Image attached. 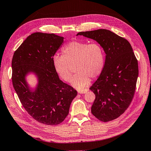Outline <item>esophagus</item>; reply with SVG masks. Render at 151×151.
Here are the masks:
<instances>
[{
    "label": "esophagus",
    "instance_id": "34e87169",
    "mask_svg": "<svg viewBox=\"0 0 151 151\" xmlns=\"http://www.w3.org/2000/svg\"><path fill=\"white\" fill-rule=\"evenodd\" d=\"M88 91V89H79L78 90V93L79 94H84L86 93H87Z\"/></svg>",
    "mask_w": 151,
    "mask_h": 151
}]
</instances>
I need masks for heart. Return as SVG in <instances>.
Listing matches in <instances>:
<instances>
[{"instance_id": "b5f03b06", "label": "heart", "mask_w": 151, "mask_h": 151, "mask_svg": "<svg viewBox=\"0 0 151 151\" xmlns=\"http://www.w3.org/2000/svg\"><path fill=\"white\" fill-rule=\"evenodd\" d=\"M63 55L53 57V65L58 76L65 82L72 77V67L75 65L76 74L72 77L71 84L77 89L84 88L90 78L96 79L102 73L105 57L103 48L96 43L74 41L62 49Z\"/></svg>"}]
</instances>
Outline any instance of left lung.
<instances>
[{
  "label": "left lung",
  "instance_id": "1",
  "mask_svg": "<svg viewBox=\"0 0 151 151\" xmlns=\"http://www.w3.org/2000/svg\"><path fill=\"white\" fill-rule=\"evenodd\" d=\"M78 35L95 40L106 54L103 70L90 88L96 96L91 113L100 121L115 120L129 106L135 91L139 67L131 45L104 29L80 32Z\"/></svg>",
  "mask_w": 151,
  "mask_h": 151
}]
</instances>
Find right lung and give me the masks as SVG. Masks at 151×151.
<instances>
[{
	"mask_svg": "<svg viewBox=\"0 0 151 151\" xmlns=\"http://www.w3.org/2000/svg\"><path fill=\"white\" fill-rule=\"evenodd\" d=\"M64 38L37 32L29 35L14 53L13 87L29 115L48 125L60 124L67 117L77 91L62 82L53 65V57ZM33 73L38 83L31 88L26 76Z\"/></svg>",
	"mask_w": 151,
	"mask_h": 151,
	"instance_id": "obj_1",
	"label": "right lung"
}]
</instances>
